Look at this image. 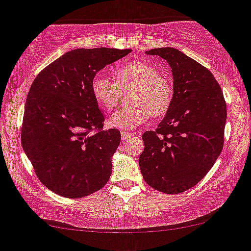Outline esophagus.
I'll return each mask as SVG.
<instances>
[{"mask_svg":"<svg viewBox=\"0 0 251 251\" xmlns=\"http://www.w3.org/2000/svg\"><path fill=\"white\" fill-rule=\"evenodd\" d=\"M131 137H133L132 133L130 132H125V131H121V138L124 139V141H126V139L131 138Z\"/></svg>","mask_w":251,"mask_h":251,"instance_id":"obj_1","label":"esophagus"}]
</instances>
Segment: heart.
<instances>
[{
	"label": "heart",
	"mask_w": 251,
	"mask_h": 251,
	"mask_svg": "<svg viewBox=\"0 0 251 251\" xmlns=\"http://www.w3.org/2000/svg\"><path fill=\"white\" fill-rule=\"evenodd\" d=\"M115 81L104 75H95L91 81L94 99L104 109H113L121 97V90L134 89L131 95L132 105L113 113L108 124L119 130H133L151 117L165 114L173 100V88L167 78L159 75L151 63L134 60L115 71Z\"/></svg>",
	"instance_id": "b5f03b06"
}]
</instances>
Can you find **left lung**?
<instances>
[{
	"label": "left lung",
	"mask_w": 251,
	"mask_h": 251,
	"mask_svg": "<svg viewBox=\"0 0 251 251\" xmlns=\"http://www.w3.org/2000/svg\"><path fill=\"white\" fill-rule=\"evenodd\" d=\"M167 61L173 75V100L156 131L142 138L139 168L148 185L165 194L191 189L209 172L224 146L226 103L209 70L180 50L146 51Z\"/></svg>",
	"instance_id": "obj_1"
}]
</instances>
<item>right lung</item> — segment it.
<instances>
[{
  "mask_svg": "<svg viewBox=\"0 0 251 251\" xmlns=\"http://www.w3.org/2000/svg\"><path fill=\"white\" fill-rule=\"evenodd\" d=\"M131 49H73L47 66L31 85L24 112L21 144L37 176L68 199L99 191L112 174L120 143L117 128L102 130L104 117L91 81Z\"/></svg>",
  "mask_w": 251,
  "mask_h": 251,
  "instance_id": "1",
  "label": "right lung"
}]
</instances>
